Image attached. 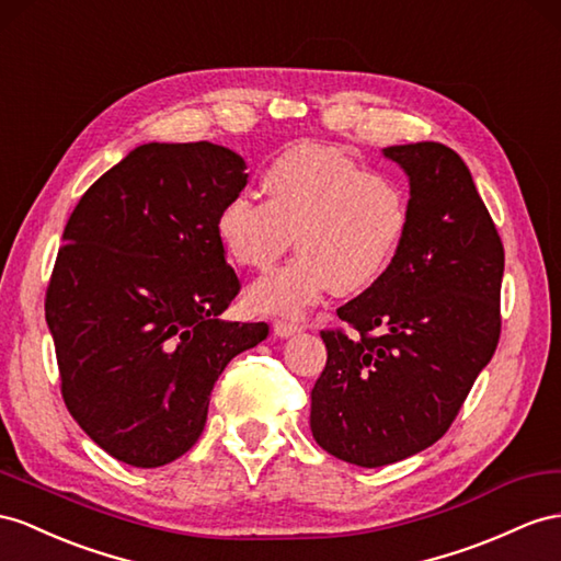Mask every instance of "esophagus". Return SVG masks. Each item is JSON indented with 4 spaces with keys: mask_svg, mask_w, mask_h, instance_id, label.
I'll list each match as a JSON object with an SVG mask.
<instances>
[{
    "mask_svg": "<svg viewBox=\"0 0 561 561\" xmlns=\"http://www.w3.org/2000/svg\"><path fill=\"white\" fill-rule=\"evenodd\" d=\"M272 332H275V336H279V339H286V336H294L296 332H300V327L277 320L275 324H272Z\"/></svg>",
    "mask_w": 561,
    "mask_h": 561,
    "instance_id": "1",
    "label": "esophagus"
}]
</instances>
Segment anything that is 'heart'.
Listing matches in <instances>:
<instances>
[{
	"instance_id": "obj_1",
	"label": "heart",
	"mask_w": 561,
	"mask_h": 561,
	"mask_svg": "<svg viewBox=\"0 0 561 561\" xmlns=\"http://www.w3.org/2000/svg\"><path fill=\"white\" fill-rule=\"evenodd\" d=\"M265 201L227 198L215 218L220 247L241 267L263 270L291 247L298 255L249 289L255 312L296 318L329 289L353 296L391 267L408 232V198L332 147L284 151L263 175Z\"/></svg>"
}]
</instances>
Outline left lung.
Segmentation results:
<instances>
[{"label":"left lung","mask_w":561,"mask_h":561,"mask_svg":"<svg viewBox=\"0 0 561 561\" xmlns=\"http://www.w3.org/2000/svg\"><path fill=\"white\" fill-rule=\"evenodd\" d=\"M410 180L408 232L391 267L336 312L310 393L322 450L383 467L434 445L491 363L505 251L471 172L438 141L386 147ZM379 328L382 334H370Z\"/></svg>","instance_id":"obj_1"}]
</instances>
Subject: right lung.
<instances>
[{"instance_id": "right-lung-1", "label": "right lung", "mask_w": 561, "mask_h": 561, "mask_svg": "<svg viewBox=\"0 0 561 561\" xmlns=\"http://www.w3.org/2000/svg\"><path fill=\"white\" fill-rule=\"evenodd\" d=\"M247 163L210 141L141 144L70 213L45 314L68 412L99 448L153 469L206 426L210 391L265 322H227L239 294L215 218Z\"/></svg>"}]
</instances>
